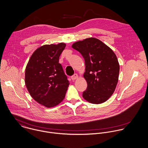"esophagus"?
Masks as SVG:
<instances>
[{"mask_svg":"<svg viewBox=\"0 0 148 148\" xmlns=\"http://www.w3.org/2000/svg\"><path fill=\"white\" fill-rule=\"evenodd\" d=\"M78 78V75L77 74H74L73 76H71V79H72L73 80H75V79H77Z\"/></svg>","mask_w":148,"mask_h":148,"instance_id":"obj_1","label":"esophagus"}]
</instances>
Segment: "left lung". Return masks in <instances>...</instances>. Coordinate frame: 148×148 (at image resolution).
Returning <instances> with one entry per match:
<instances>
[{"label":"left lung","instance_id":"left-lung-1","mask_svg":"<svg viewBox=\"0 0 148 148\" xmlns=\"http://www.w3.org/2000/svg\"><path fill=\"white\" fill-rule=\"evenodd\" d=\"M85 62L84 77L88 87L84 98L93 104L106 102L113 94L118 83L119 64L113 51L100 40L89 38L74 43Z\"/></svg>","mask_w":148,"mask_h":148}]
</instances>
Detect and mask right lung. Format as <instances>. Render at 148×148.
<instances>
[{"label": "right lung", "instance_id": "1", "mask_svg": "<svg viewBox=\"0 0 148 148\" xmlns=\"http://www.w3.org/2000/svg\"><path fill=\"white\" fill-rule=\"evenodd\" d=\"M65 47L64 43L39 47L31 56L26 67L25 84L30 95L48 108L63 100L70 84L59 63Z\"/></svg>", "mask_w": 148, "mask_h": 148}]
</instances>
